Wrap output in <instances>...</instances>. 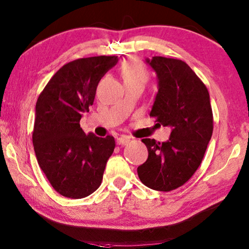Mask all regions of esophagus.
I'll use <instances>...</instances> for the list:
<instances>
[{
	"mask_svg": "<svg viewBox=\"0 0 249 249\" xmlns=\"http://www.w3.org/2000/svg\"><path fill=\"white\" fill-rule=\"evenodd\" d=\"M129 142V137H127V136H120L117 139V144L118 145H126V144H127Z\"/></svg>",
	"mask_w": 249,
	"mask_h": 249,
	"instance_id": "34e87169",
	"label": "esophagus"
}]
</instances>
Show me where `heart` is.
I'll use <instances>...</instances> for the list:
<instances>
[{"label": "heart", "mask_w": 249, "mask_h": 249, "mask_svg": "<svg viewBox=\"0 0 249 249\" xmlns=\"http://www.w3.org/2000/svg\"><path fill=\"white\" fill-rule=\"evenodd\" d=\"M121 75L124 83L140 81L145 84L148 79V72L145 67L135 58L127 59L121 67Z\"/></svg>", "instance_id": "b5f03b06"}]
</instances>
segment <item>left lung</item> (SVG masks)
<instances>
[{
	"instance_id": "obj_1",
	"label": "left lung",
	"mask_w": 249,
	"mask_h": 249,
	"mask_svg": "<svg viewBox=\"0 0 249 249\" xmlns=\"http://www.w3.org/2000/svg\"><path fill=\"white\" fill-rule=\"evenodd\" d=\"M145 60L159 81L150 116L172 132L166 142L142 140L148 157L137 174L146 187L168 192L189 181L201 164L213 131V109L206 85L184 61L158 55Z\"/></svg>"
}]
</instances>
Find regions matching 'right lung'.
Instances as JSON below:
<instances>
[{
    "mask_svg": "<svg viewBox=\"0 0 249 249\" xmlns=\"http://www.w3.org/2000/svg\"><path fill=\"white\" fill-rule=\"evenodd\" d=\"M116 55L80 58L66 64L43 88L36 104L32 142L39 166L59 195L85 198L102 183L113 154V136L98 137L80 127L99 80L117 64Z\"/></svg>",
    "mask_w": 249,
    "mask_h": 249,
    "instance_id": "add662e5",
    "label": "right lung"
}]
</instances>
